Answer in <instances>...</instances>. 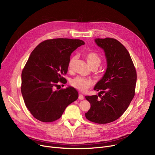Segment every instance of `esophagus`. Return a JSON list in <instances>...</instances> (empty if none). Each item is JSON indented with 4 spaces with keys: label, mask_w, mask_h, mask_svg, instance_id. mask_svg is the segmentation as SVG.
<instances>
[{
    "label": "esophagus",
    "mask_w": 155,
    "mask_h": 155,
    "mask_svg": "<svg viewBox=\"0 0 155 155\" xmlns=\"http://www.w3.org/2000/svg\"><path fill=\"white\" fill-rule=\"evenodd\" d=\"M78 99L80 100H84V96L82 94H79L78 95Z\"/></svg>",
    "instance_id": "obj_1"
}]
</instances>
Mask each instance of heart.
<instances>
[{
    "label": "heart",
    "mask_w": 155,
    "mask_h": 155,
    "mask_svg": "<svg viewBox=\"0 0 155 155\" xmlns=\"http://www.w3.org/2000/svg\"><path fill=\"white\" fill-rule=\"evenodd\" d=\"M85 58L86 59L88 64L91 68L98 67L101 63V56L94 51H88L84 54ZM76 60V56H72L70 58L68 62V70H72L74 67V64ZM71 85L77 90L85 92L92 85V81L81 77H77L73 78L70 82Z\"/></svg>",
    "instance_id": "1"
}]
</instances>
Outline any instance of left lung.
Here are the masks:
<instances>
[{"mask_svg": "<svg viewBox=\"0 0 155 155\" xmlns=\"http://www.w3.org/2000/svg\"><path fill=\"white\" fill-rule=\"evenodd\" d=\"M95 41L105 53L107 68L94 87L101 91V99L97 95L85 96L91 105L85 117L95 123L107 124L119 119L129 107L135 95L137 75L131 56L119 41L105 38Z\"/></svg>", "mask_w": 155, "mask_h": 155, "instance_id": "obj_1", "label": "left lung"}]
</instances>
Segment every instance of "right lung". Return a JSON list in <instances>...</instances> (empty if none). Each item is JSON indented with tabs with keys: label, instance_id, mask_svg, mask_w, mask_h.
<instances>
[{
	"label": "right lung",
	"instance_id": "obj_1",
	"mask_svg": "<svg viewBox=\"0 0 155 155\" xmlns=\"http://www.w3.org/2000/svg\"><path fill=\"white\" fill-rule=\"evenodd\" d=\"M85 43L80 39L56 38L39 43L31 53L21 74V93L26 106L36 119L51 123L78 97L72 87L55 91L68 71L71 53Z\"/></svg>",
	"mask_w": 155,
	"mask_h": 155
}]
</instances>
